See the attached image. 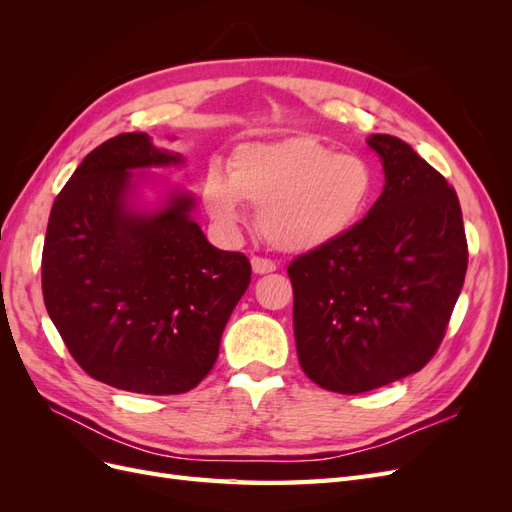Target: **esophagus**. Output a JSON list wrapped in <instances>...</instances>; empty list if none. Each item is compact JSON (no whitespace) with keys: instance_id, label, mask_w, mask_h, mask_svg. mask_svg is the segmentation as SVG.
Instances as JSON below:
<instances>
[{"instance_id":"obj_1","label":"esophagus","mask_w":512,"mask_h":512,"mask_svg":"<svg viewBox=\"0 0 512 512\" xmlns=\"http://www.w3.org/2000/svg\"><path fill=\"white\" fill-rule=\"evenodd\" d=\"M277 267H275V262L273 260H269V258H260V256H254L252 258V271L256 273V275H265V273H273Z\"/></svg>"}]
</instances>
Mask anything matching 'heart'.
Listing matches in <instances>:
<instances>
[{
	"instance_id": "1",
	"label": "heart",
	"mask_w": 512,
	"mask_h": 512,
	"mask_svg": "<svg viewBox=\"0 0 512 512\" xmlns=\"http://www.w3.org/2000/svg\"><path fill=\"white\" fill-rule=\"evenodd\" d=\"M374 194L376 175L365 158L337 153L312 136L241 145L228 173L213 164L200 188L222 232L239 230L245 203L258 209L262 237L288 254H312L348 237L365 220Z\"/></svg>"
}]
</instances>
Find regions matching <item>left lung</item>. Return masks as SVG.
Segmentation results:
<instances>
[{"label": "left lung", "mask_w": 512, "mask_h": 512, "mask_svg": "<svg viewBox=\"0 0 512 512\" xmlns=\"http://www.w3.org/2000/svg\"><path fill=\"white\" fill-rule=\"evenodd\" d=\"M380 198L348 237L290 262L294 339L307 378L327 391H374L436 354L468 269L459 198L391 134H371Z\"/></svg>", "instance_id": "obj_1"}]
</instances>
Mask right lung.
<instances>
[{
  "label": "right lung",
  "instance_id": "right-lung-1",
  "mask_svg": "<svg viewBox=\"0 0 512 512\" xmlns=\"http://www.w3.org/2000/svg\"><path fill=\"white\" fill-rule=\"evenodd\" d=\"M181 164V153L158 149L145 132L119 134L85 156L46 226V312L74 361L121 391L194 389L252 280L241 252L207 241L190 192L138 203L147 175L134 170Z\"/></svg>",
  "mask_w": 512,
  "mask_h": 512
}]
</instances>
